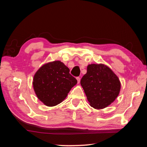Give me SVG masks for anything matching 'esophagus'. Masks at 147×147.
I'll return each mask as SVG.
<instances>
[{
	"label": "esophagus",
	"instance_id": "esophagus-1",
	"mask_svg": "<svg viewBox=\"0 0 147 147\" xmlns=\"http://www.w3.org/2000/svg\"><path fill=\"white\" fill-rule=\"evenodd\" d=\"M76 80H77V81H78V83L79 84L80 82V77H77Z\"/></svg>",
	"mask_w": 147,
	"mask_h": 147
}]
</instances>
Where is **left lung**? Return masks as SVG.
Here are the masks:
<instances>
[{
	"label": "left lung",
	"mask_w": 147,
	"mask_h": 147,
	"mask_svg": "<svg viewBox=\"0 0 147 147\" xmlns=\"http://www.w3.org/2000/svg\"><path fill=\"white\" fill-rule=\"evenodd\" d=\"M89 105L100 109L114 102L121 90L117 76L104 64H90L80 81Z\"/></svg>",
	"instance_id": "obj_1"
}]
</instances>
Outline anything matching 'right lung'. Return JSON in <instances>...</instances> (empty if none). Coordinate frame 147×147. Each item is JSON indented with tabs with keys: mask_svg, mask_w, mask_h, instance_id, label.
Segmentation results:
<instances>
[{
	"mask_svg": "<svg viewBox=\"0 0 147 147\" xmlns=\"http://www.w3.org/2000/svg\"><path fill=\"white\" fill-rule=\"evenodd\" d=\"M60 61L44 64L34 76L33 87L37 97L47 106H54L67 97L76 79Z\"/></svg>",
	"mask_w": 147,
	"mask_h": 147,
	"instance_id": "right-lung-1",
	"label": "right lung"
}]
</instances>
